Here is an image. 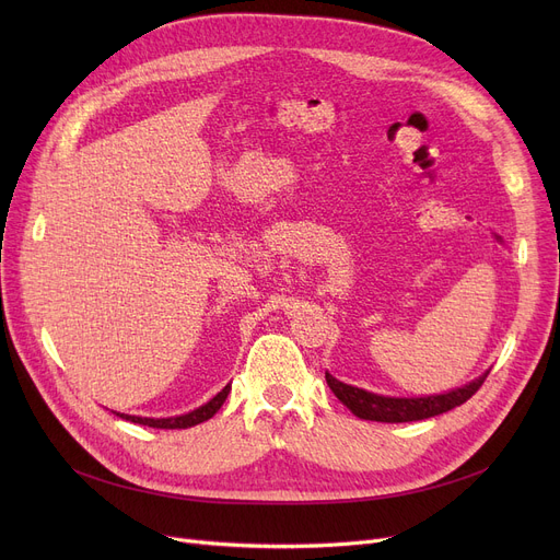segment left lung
Instances as JSON below:
<instances>
[{"label":"left lung","mask_w":560,"mask_h":560,"mask_svg":"<svg viewBox=\"0 0 560 560\" xmlns=\"http://www.w3.org/2000/svg\"><path fill=\"white\" fill-rule=\"evenodd\" d=\"M488 374L475 378L472 384H467L463 388H456L445 395H431V397H381L372 395L368 390L347 386L336 376L327 372V384L334 390V395L361 420H372V422H416V420H427L440 413H447V410L465 404L469 397H472L486 381Z\"/></svg>","instance_id":"left-lung-1"}]
</instances>
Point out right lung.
Wrapping results in <instances>:
<instances>
[{"mask_svg": "<svg viewBox=\"0 0 560 560\" xmlns=\"http://www.w3.org/2000/svg\"><path fill=\"white\" fill-rule=\"evenodd\" d=\"M229 390H231V386H224L209 404H203V406L190 410V413H186V416H176V418H138V416H125V413H117V416L129 420V422H133V424H142V427H154V429H188V427H195V424H199V422L211 420V418L218 413V410H220V406L224 404Z\"/></svg>", "mask_w": 560, "mask_h": 560, "instance_id": "obj_1", "label": "right lung"}]
</instances>
